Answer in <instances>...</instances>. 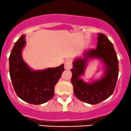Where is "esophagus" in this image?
Listing matches in <instances>:
<instances>
[{
    "instance_id": "34e87169",
    "label": "esophagus",
    "mask_w": 131,
    "mask_h": 131,
    "mask_svg": "<svg viewBox=\"0 0 131 131\" xmlns=\"http://www.w3.org/2000/svg\"><path fill=\"white\" fill-rule=\"evenodd\" d=\"M72 61L70 60H67L65 62V64H64V67H65L66 69L69 70L72 68Z\"/></svg>"
}]
</instances>
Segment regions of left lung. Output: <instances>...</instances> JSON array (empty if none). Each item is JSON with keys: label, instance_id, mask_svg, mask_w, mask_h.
<instances>
[{"label": "left lung", "instance_id": "8db88e82", "mask_svg": "<svg viewBox=\"0 0 131 131\" xmlns=\"http://www.w3.org/2000/svg\"><path fill=\"white\" fill-rule=\"evenodd\" d=\"M94 58L103 62V74L99 79L85 82L81 76L84 74L88 62ZM72 64L71 83L78 99L88 104H96L112 95L118 76V60L113 45L105 35L98 34L97 48L84 52L83 57L75 59Z\"/></svg>", "mask_w": 131, "mask_h": 131}]
</instances>
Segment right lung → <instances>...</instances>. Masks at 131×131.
<instances>
[{
    "label": "right lung",
    "mask_w": 131,
    "mask_h": 131,
    "mask_svg": "<svg viewBox=\"0 0 131 131\" xmlns=\"http://www.w3.org/2000/svg\"><path fill=\"white\" fill-rule=\"evenodd\" d=\"M25 35L15 42L9 56V74L16 94L24 101L41 104L53 98L64 65L42 70H32L25 62L21 53L26 45Z\"/></svg>",
    "instance_id": "obj_1"
}]
</instances>
